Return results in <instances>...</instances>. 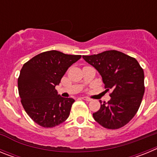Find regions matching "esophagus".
<instances>
[{"label":"esophagus","mask_w":157,"mask_h":157,"mask_svg":"<svg viewBox=\"0 0 157 157\" xmlns=\"http://www.w3.org/2000/svg\"><path fill=\"white\" fill-rule=\"evenodd\" d=\"M82 99L85 100V101H91V99H90V98H86V97H84V98H82Z\"/></svg>","instance_id":"obj_1"}]
</instances>
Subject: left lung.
I'll use <instances>...</instances> for the list:
<instances>
[{"label": "left lung", "instance_id": "left-lung-1", "mask_svg": "<svg viewBox=\"0 0 157 157\" xmlns=\"http://www.w3.org/2000/svg\"><path fill=\"white\" fill-rule=\"evenodd\" d=\"M82 58L101 75L111 99L102 103L94 120L108 129H119L135 116L142 101L144 71L137 59L116 50H109Z\"/></svg>", "mask_w": 157, "mask_h": 157}]
</instances>
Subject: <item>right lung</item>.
<instances>
[{
	"instance_id": "1",
	"label": "right lung",
	"mask_w": 157,
	"mask_h": 157,
	"mask_svg": "<svg viewBox=\"0 0 157 157\" xmlns=\"http://www.w3.org/2000/svg\"><path fill=\"white\" fill-rule=\"evenodd\" d=\"M56 50L41 52L24 63L18 78L21 103L28 116L43 127H53L68 118L75 100L55 89L65 72L81 58Z\"/></svg>"
}]
</instances>
